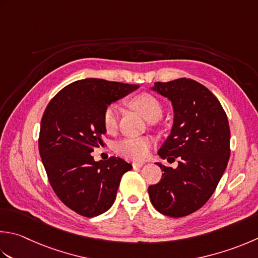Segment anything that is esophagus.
<instances>
[{
  "label": "esophagus",
  "instance_id": "34e87169",
  "mask_svg": "<svg viewBox=\"0 0 258 258\" xmlns=\"http://www.w3.org/2000/svg\"><path fill=\"white\" fill-rule=\"evenodd\" d=\"M144 164H145L144 162H133L132 165H133L134 169H138V168H142Z\"/></svg>",
  "mask_w": 258,
  "mask_h": 258
}]
</instances>
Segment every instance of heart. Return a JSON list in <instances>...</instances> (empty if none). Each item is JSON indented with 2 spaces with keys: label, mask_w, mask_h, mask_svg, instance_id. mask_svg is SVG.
<instances>
[{
  "label": "heart",
  "mask_w": 258,
  "mask_h": 258,
  "mask_svg": "<svg viewBox=\"0 0 258 258\" xmlns=\"http://www.w3.org/2000/svg\"><path fill=\"white\" fill-rule=\"evenodd\" d=\"M131 106L143 116L145 119H159L162 115V105L154 96L150 94H140L130 102ZM118 122V106L109 105L103 113V125L107 132H113ZM153 141L148 136L128 138L120 141L116 145V152L132 160H143L149 155Z\"/></svg>",
  "instance_id": "heart-1"
}]
</instances>
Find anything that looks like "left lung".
I'll use <instances>...</instances> for the list:
<instances>
[{
    "label": "left lung",
    "instance_id": "1",
    "mask_svg": "<svg viewBox=\"0 0 258 258\" xmlns=\"http://www.w3.org/2000/svg\"><path fill=\"white\" fill-rule=\"evenodd\" d=\"M151 89L170 100L174 114L158 154L180 161L175 169L156 163L162 179L149 186V196L159 213L184 217L209 200L225 172L230 156L228 118L216 96L196 80L155 83Z\"/></svg>",
    "mask_w": 258,
    "mask_h": 258
}]
</instances>
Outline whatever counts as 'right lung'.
I'll list each match as a JSON object with an SVG mask.
<instances>
[{"label": "right lung", "mask_w": 258, "mask_h": 258, "mask_svg": "<svg viewBox=\"0 0 258 258\" xmlns=\"http://www.w3.org/2000/svg\"><path fill=\"white\" fill-rule=\"evenodd\" d=\"M138 85L86 78L66 86L44 110L39 152L49 182L62 203L85 217L104 214L113 206L120 179L132 165L120 158L94 160L104 145L103 113Z\"/></svg>", "instance_id": "right-lung-1"}]
</instances>
